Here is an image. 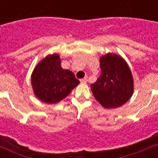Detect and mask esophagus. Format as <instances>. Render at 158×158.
I'll return each instance as SVG.
<instances>
[{"instance_id": "1", "label": "esophagus", "mask_w": 158, "mask_h": 158, "mask_svg": "<svg viewBox=\"0 0 158 158\" xmlns=\"http://www.w3.org/2000/svg\"><path fill=\"white\" fill-rule=\"evenodd\" d=\"M87 80H88V78H87V77H84V78L80 79V82H81V83H86Z\"/></svg>"}]
</instances>
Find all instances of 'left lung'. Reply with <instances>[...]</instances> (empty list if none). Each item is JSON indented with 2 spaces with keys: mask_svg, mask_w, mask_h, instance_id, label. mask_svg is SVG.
I'll list each match as a JSON object with an SVG mask.
<instances>
[{
  "mask_svg": "<svg viewBox=\"0 0 158 158\" xmlns=\"http://www.w3.org/2000/svg\"><path fill=\"white\" fill-rule=\"evenodd\" d=\"M100 76L91 84L97 101L105 108L125 104L134 90L132 74L126 62L119 56L107 54L100 60Z\"/></svg>",
  "mask_w": 158,
  "mask_h": 158,
  "instance_id": "8db88e82",
  "label": "left lung"
}]
</instances>
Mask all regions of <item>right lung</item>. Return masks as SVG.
<instances>
[{"label":"right lung","mask_w":158,"mask_h":158,"mask_svg":"<svg viewBox=\"0 0 158 158\" xmlns=\"http://www.w3.org/2000/svg\"><path fill=\"white\" fill-rule=\"evenodd\" d=\"M35 95L47 103H56L66 98L79 84L70 70L62 69L58 55L48 56L37 65L32 74Z\"/></svg>","instance_id":"add662e5"}]
</instances>
